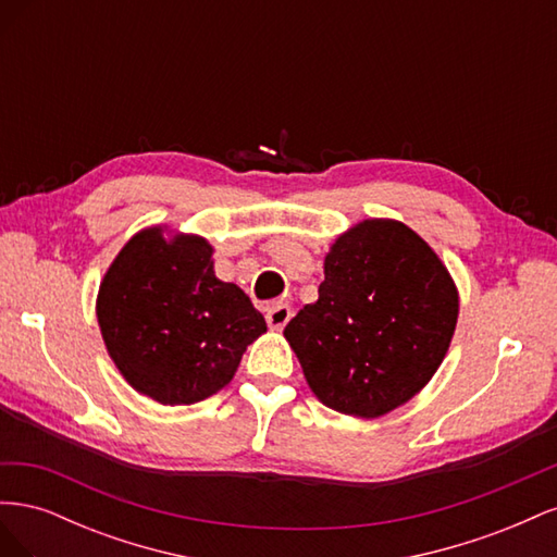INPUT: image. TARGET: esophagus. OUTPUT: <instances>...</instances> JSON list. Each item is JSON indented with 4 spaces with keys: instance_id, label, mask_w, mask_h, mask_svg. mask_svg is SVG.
I'll use <instances>...</instances> for the list:
<instances>
[{
    "instance_id": "esophagus-1",
    "label": "esophagus",
    "mask_w": 557,
    "mask_h": 557,
    "mask_svg": "<svg viewBox=\"0 0 557 557\" xmlns=\"http://www.w3.org/2000/svg\"><path fill=\"white\" fill-rule=\"evenodd\" d=\"M290 315H293L290 307L283 305V301H276V305L267 309V325L272 330H281V327H285V323H288Z\"/></svg>"
}]
</instances>
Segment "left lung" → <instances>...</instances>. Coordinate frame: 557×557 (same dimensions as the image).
Instances as JSON below:
<instances>
[{"instance_id": "8db88e82", "label": "left lung", "mask_w": 557, "mask_h": 557, "mask_svg": "<svg viewBox=\"0 0 557 557\" xmlns=\"http://www.w3.org/2000/svg\"><path fill=\"white\" fill-rule=\"evenodd\" d=\"M458 301L448 269L411 227L372 218L332 244L318 301L283 334L325 407L379 418L440 369Z\"/></svg>"}]
</instances>
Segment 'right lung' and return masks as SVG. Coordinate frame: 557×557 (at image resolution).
Returning <instances> with one entry per match:
<instances>
[{
  "label": "right lung",
  "mask_w": 557,
  "mask_h": 557,
  "mask_svg": "<svg viewBox=\"0 0 557 557\" xmlns=\"http://www.w3.org/2000/svg\"><path fill=\"white\" fill-rule=\"evenodd\" d=\"M197 234L146 227L117 252L97 295V320L117 372L160 404H195L225 387L248 344L267 332L248 295L213 272Z\"/></svg>",
  "instance_id": "1"
}]
</instances>
